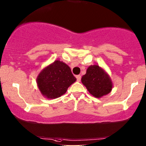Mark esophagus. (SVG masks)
<instances>
[{"label":"esophagus","instance_id":"1","mask_svg":"<svg viewBox=\"0 0 146 146\" xmlns=\"http://www.w3.org/2000/svg\"><path fill=\"white\" fill-rule=\"evenodd\" d=\"M76 79L78 82L80 81L81 80V76H80V75H78V76H76Z\"/></svg>","mask_w":146,"mask_h":146}]
</instances>
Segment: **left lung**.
<instances>
[{
  "label": "left lung",
  "mask_w": 146,
  "mask_h": 146,
  "mask_svg": "<svg viewBox=\"0 0 146 146\" xmlns=\"http://www.w3.org/2000/svg\"><path fill=\"white\" fill-rule=\"evenodd\" d=\"M82 82L91 95L100 98L108 94L112 89L110 77L99 66H90L85 75L82 78Z\"/></svg>",
  "instance_id": "8db88e82"
}]
</instances>
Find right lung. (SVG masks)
<instances>
[{
	"mask_svg": "<svg viewBox=\"0 0 146 146\" xmlns=\"http://www.w3.org/2000/svg\"><path fill=\"white\" fill-rule=\"evenodd\" d=\"M76 80L70 67L59 60L41 70L36 80L40 91L48 98H57L64 95Z\"/></svg>",
	"mask_w": 146,
	"mask_h": 146,
	"instance_id": "obj_1",
	"label": "right lung"
}]
</instances>
